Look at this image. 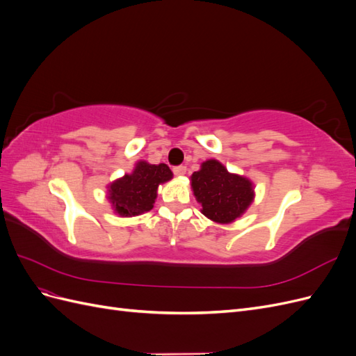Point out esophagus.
<instances>
[{"label": "esophagus", "instance_id": "obj_1", "mask_svg": "<svg viewBox=\"0 0 356 356\" xmlns=\"http://www.w3.org/2000/svg\"><path fill=\"white\" fill-rule=\"evenodd\" d=\"M172 170H174V174H175V175L181 177V175H184V174H186V172H187V168H186L184 165H179V166H175V168L172 169Z\"/></svg>", "mask_w": 356, "mask_h": 356}]
</instances>
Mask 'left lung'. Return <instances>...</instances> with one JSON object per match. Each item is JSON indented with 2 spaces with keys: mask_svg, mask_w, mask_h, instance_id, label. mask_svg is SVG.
Masks as SVG:
<instances>
[{
  "mask_svg": "<svg viewBox=\"0 0 356 356\" xmlns=\"http://www.w3.org/2000/svg\"><path fill=\"white\" fill-rule=\"evenodd\" d=\"M191 187L202 203V213L221 224L241 217L254 199L252 182L230 174L217 160L202 163L200 170L191 175Z\"/></svg>",
  "mask_w": 356,
  "mask_h": 356,
  "instance_id": "8db88e82",
  "label": "left lung"
}]
</instances>
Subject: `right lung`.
Returning a JSON list of instances; mask_svg holds the SVG:
<instances>
[{
  "mask_svg": "<svg viewBox=\"0 0 356 356\" xmlns=\"http://www.w3.org/2000/svg\"><path fill=\"white\" fill-rule=\"evenodd\" d=\"M172 178V170L165 165H149L139 161L131 175H124L110 186V202L120 215H139L153 209L157 187Z\"/></svg>",
  "mask_w": 356,
  "mask_h": 356,
  "instance_id": "add662e5",
  "label": "right lung"
}]
</instances>
